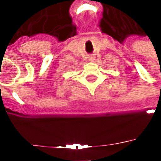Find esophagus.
<instances>
[{
  "label": "esophagus",
  "instance_id": "34e87169",
  "mask_svg": "<svg viewBox=\"0 0 161 161\" xmlns=\"http://www.w3.org/2000/svg\"><path fill=\"white\" fill-rule=\"evenodd\" d=\"M94 60H95V57H94V56H90V57H89V61H90V62H94Z\"/></svg>",
  "mask_w": 161,
  "mask_h": 161
}]
</instances>
